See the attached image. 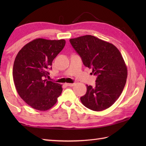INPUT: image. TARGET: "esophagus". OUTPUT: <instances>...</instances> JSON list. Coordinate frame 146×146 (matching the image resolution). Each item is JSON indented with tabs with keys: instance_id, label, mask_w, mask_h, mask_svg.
I'll return each instance as SVG.
<instances>
[{
	"instance_id": "obj_1",
	"label": "esophagus",
	"mask_w": 146,
	"mask_h": 146,
	"mask_svg": "<svg viewBox=\"0 0 146 146\" xmlns=\"http://www.w3.org/2000/svg\"><path fill=\"white\" fill-rule=\"evenodd\" d=\"M75 85V83H66V85L68 86H73Z\"/></svg>"
}]
</instances>
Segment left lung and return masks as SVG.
<instances>
[{
  "mask_svg": "<svg viewBox=\"0 0 146 146\" xmlns=\"http://www.w3.org/2000/svg\"><path fill=\"white\" fill-rule=\"evenodd\" d=\"M73 48L86 67L97 75L95 86L86 85V93L80 98L86 108L102 111L112 105L122 94L127 77L123 58L115 46L94 36L70 39Z\"/></svg>",
  "mask_w": 146,
  "mask_h": 146,
  "instance_id": "left-lung-1",
  "label": "left lung"
}]
</instances>
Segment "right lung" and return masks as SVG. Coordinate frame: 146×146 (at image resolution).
Masks as SVG:
<instances>
[{"label":"right lung","instance_id":"obj_1","mask_svg":"<svg viewBox=\"0 0 146 146\" xmlns=\"http://www.w3.org/2000/svg\"><path fill=\"white\" fill-rule=\"evenodd\" d=\"M65 43L64 39H34L15 58L12 75L15 88L21 98L36 110L50 109L61 94L62 85L46 78L52 61Z\"/></svg>","mask_w":146,"mask_h":146}]
</instances>
